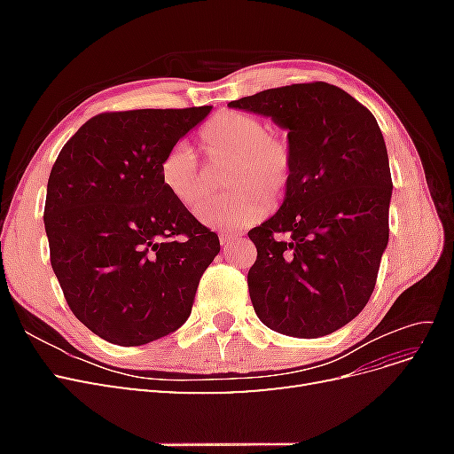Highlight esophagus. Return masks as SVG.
Listing matches in <instances>:
<instances>
[{"label":"esophagus","instance_id":"obj_1","mask_svg":"<svg viewBox=\"0 0 454 454\" xmlns=\"http://www.w3.org/2000/svg\"><path fill=\"white\" fill-rule=\"evenodd\" d=\"M239 235H232V232H219V242L222 246H229L232 240H237Z\"/></svg>","mask_w":454,"mask_h":454}]
</instances>
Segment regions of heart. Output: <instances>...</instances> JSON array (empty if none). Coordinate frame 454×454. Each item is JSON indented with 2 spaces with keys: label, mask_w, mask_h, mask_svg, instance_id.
Returning a JSON list of instances; mask_svg holds the SVG:
<instances>
[{
  "label": "heart",
  "mask_w": 454,
  "mask_h": 454,
  "mask_svg": "<svg viewBox=\"0 0 454 454\" xmlns=\"http://www.w3.org/2000/svg\"><path fill=\"white\" fill-rule=\"evenodd\" d=\"M204 153L214 170L231 167L227 187L235 193L212 202V174L187 144H176L162 157L159 176L168 195L193 210L204 225L235 231L263 219L274 200L286 197L294 177L292 145L270 134L267 122L250 114L223 112L200 130Z\"/></svg>",
  "instance_id": "b5f03b06"
}]
</instances>
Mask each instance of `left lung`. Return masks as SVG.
I'll list each match as a JSON object with an SVG mask.
<instances>
[{
    "label": "left lung",
    "instance_id": "1",
    "mask_svg": "<svg viewBox=\"0 0 454 454\" xmlns=\"http://www.w3.org/2000/svg\"><path fill=\"white\" fill-rule=\"evenodd\" d=\"M229 107L287 130L294 177L280 210L248 232V287L274 332L316 339L358 316L388 246L392 177L379 122L342 89L316 81L269 89ZM288 232L284 241L277 238Z\"/></svg>",
    "mask_w": 454,
    "mask_h": 454
}]
</instances>
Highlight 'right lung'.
<instances>
[{"label":"right lung","instance_id":"add662e5","mask_svg":"<svg viewBox=\"0 0 454 454\" xmlns=\"http://www.w3.org/2000/svg\"><path fill=\"white\" fill-rule=\"evenodd\" d=\"M212 112L132 109L89 119L54 162L51 265L79 322L121 347L185 324L219 239L160 184L162 157Z\"/></svg>","mask_w":454,"mask_h":454}]
</instances>
